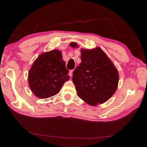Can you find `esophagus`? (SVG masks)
<instances>
[{
    "label": "esophagus",
    "instance_id": "34e87169",
    "mask_svg": "<svg viewBox=\"0 0 147 147\" xmlns=\"http://www.w3.org/2000/svg\"><path fill=\"white\" fill-rule=\"evenodd\" d=\"M73 70H71L69 72V75L70 76V77L72 76V75H73Z\"/></svg>",
    "mask_w": 147,
    "mask_h": 147
}]
</instances>
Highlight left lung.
I'll use <instances>...</instances> for the list:
<instances>
[{
  "label": "left lung",
  "mask_w": 147,
  "mask_h": 147,
  "mask_svg": "<svg viewBox=\"0 0 147 147\" xmlns=\"http://www.w3.org/2000/svg\"><path fill=\"white\" fill-rule=\"evenodd\" d=\"M72 48L79 47L71 42ZM82 62L73 72L77 94L87 104L95 106L107 101L116 91L119 73L111 59L100 47L81 49Z\"/></svg>",
  "instance_id": "left-lung-1"
}]
</instances>
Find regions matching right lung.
<instances>
[{
    "label": "right lung",
    "instance_id": "obj_1",
    "mask_svg": "<svg viewBox=\"0 0 147 147\" xmlns=\"http://www.w3.org/2000/svg\"><path fill=\"white\" fill-rule=\"evenodd\" d=\"M68 73L61 51L52 50L43 53L34 61L28 72V85L37 97L47 98L60 92L69 79Z\"/></svg>",
    "mask_w": 147,
    "mask_h": 147
}]
</instances>
